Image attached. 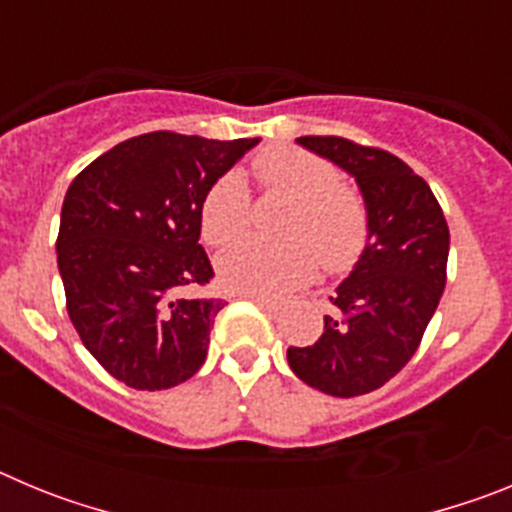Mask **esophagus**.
<instances>
[{
	"instance_id": "esophagus-1",
	"label": "esophagus",
	"mask_w": 512,
	"mask_h": 512,
	"mask_svg": "<svg viewBox=\"0 0 512 512\" xmlns=\"http://www.w3.org/2000/svg\"><path fill=\"white\" fill-rule=\"evenodd\" d=\"M251 302H256V305H259L261 310L269 312V315H279V310H282V307H279L277 302H274V300H266V297H256V295H253Z\"/></svg>"
}]
</instances>
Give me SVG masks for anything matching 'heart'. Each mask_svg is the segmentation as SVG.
<instances>
[{
    "instance_id": "obj_1",
    "label": "heart",
    "mask_w": 512,
    "mask_h": 512,
    "mask_svg": "<svg viewBox=\"0 0 512 512\" xmlns=\"http://www.w3.org/2000/svg\"><path fill=\"white\" fill-rule=\"evenodd\" d=\"M253 179L264 192L292 200L282 217L284 241L248 238L220 256L225 287L256 297H284L315 277L351 269L369 238V217L361 194L338 182L328 158L295 146H269L251 161ZM251 220V192L238 171L217 176L200 207L205 241L228 246L241 238Z\"/></svg>"
}]
</instances>
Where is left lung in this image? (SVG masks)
Wrapping results in <instances>:
<instances>
[{
    "instance_id": "left-lung-1",
    "label": "left lung",
    "mask_w": 512,
    "mask_h": 512,
    "mask_svg": "<svg viewBox=\"0 0 512 512\" xmlns=\"http://www.w3.org/2000/svg\"><path fill=\"white\" fill-rule=\"evenodd\" d=\"M297 143L354 176L366 202L369 241L351 277L330 297L320 338L289 346L305 384L333 397L379 390L413 359L446 287L449 225L423 176L402 158L338 135Z\"/></svg>"
}]
</instances>
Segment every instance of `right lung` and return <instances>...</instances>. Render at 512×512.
Wrapping results in <instances>:
<instances>
[{
    "mask_svg": "<svg viewBox=\"0 0 512 512\" xmlns=\"http://www.w3.org/2000/svg\"><path fill=\"white\" fill-rule=\"evenodd\" d=\"M259 138L135 135L71 182L58 228L66 310L89 354L133 390H169L205 364L225 302L187 297L215 277L200 207Z\"/></svg>",
    "mask_w": 512,
    "mask_h": 512,
    "instance_id": "right-lung-1",
    "label": "right lung"
}]
</instances>
